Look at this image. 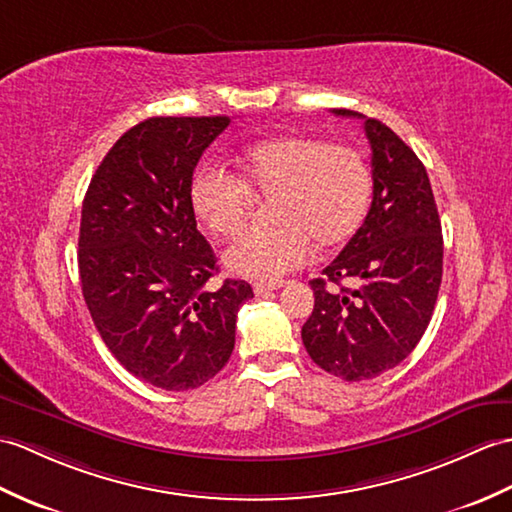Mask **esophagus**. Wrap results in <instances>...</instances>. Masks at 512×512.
Listing matches in <instances>:
<instances>
[{
    "instance_id": "1",
    "label": "esophagus",
    "mask_w": 512,
    "mask_h": 512,
    "mask_svg": "<svg viewBox=\"0 0 512 512\" xmlns=\"http://www.w3.org/2000/svg\"><path fill=\"white\" fill-rule=\"evenodd\" d=\"M283 285H285V281H270V283L257 281L253 285V290H255V294H264V292H270V290H279V288H283Z\"/></svg>"
}]
</instances>
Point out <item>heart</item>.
Wrapping results in <instances>:
<instances>
[{"label":"heart","mask_w":512,"mask_h":512,"mask_svg":"<svg viewBox=\"0 0 512 512\" xmlns=\"http://www.w3.org/2000/svg\"><path fill=\"white\" fill-rule=\"evenodd\" d=\"M373 170L360 150L314 135L261 139L240 154V178L202 165L189 183V207L211 235L235 237L253 216V197L275 198L277 227L253 231L224 253L246 279L277 281L320 251L349 244L368 216Z\"/></svg>","instance_id":"heart-1"}]
</instances>
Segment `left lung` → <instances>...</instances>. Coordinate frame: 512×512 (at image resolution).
<instances>
[{
    "label": "left lung",
    "mask_w": 512,
    "mask_h": 512,
    "mask_svg": "<svg viewBox=\"0 0 512 512\" xmlns=\"http://www.w3.org/2000/svg\"><path fill=\"white\" fill-rule=\"evenodd\" d=\"M334 113L364 120L373 202L358 235L310 281L314 312L301 338L323 371L360 382L401 364L423 338L443 279V235L430 178L412 148L373 117ZM344 278L353 289L339 284Z\"/></svg>",
    "instance_id": "8db88e82"
}]
</instances>
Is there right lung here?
Listing matches in <instances>:
<instances>
[{
	"label": "right lung",
	"instance_id": "obj_1",
	"mask_svg": "<svg viewBox=\"0 0 512 512\" xmlns=\"http://www.w3.org/2000/svg\"><path fill=\"white\" fill-rule=\"evenodd\" d=\"M231 117H150L115 141L82 202V296L113 358L163 390L198 388L229 362L246 281L218 290L189 183Z\"/></svg>",
	"mask_w": 512,
	"mask_h": 512
}]
</instances>
